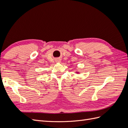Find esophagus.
Masks as SVG:
<instances>
[{
  "mask_svg": "<svg viewBox=\"0 0 128 128\" xmlns=\"http://www.w3.org/2000/svg\"><path fill=\"white\" fill-rule=\"evenodd\" d=\"M56 62H60L61 59H56Z\"/></svg>",
  "mask_w": 128,
  "mask_h": 128,
  "instance_id": "esophagus-1",
  "label": "esophagus"
}]
</instances>
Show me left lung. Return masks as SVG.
<instances>
[{
    "label": "left lung",
    "instance_id": "8db88e82",
    "mask_svg": "<svg viewBox=\"0 0 128 128\" xmlns=\"http://www.w3.org/2000/svg\"><path fill=\"white\" fill-rule=\"evenodd\" d=\"M77 73H78V72H77Z\"/></svg>",
    "mask_w": 128,
    "mask_h": 128
}]
</instances>
